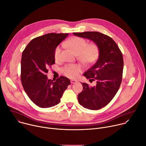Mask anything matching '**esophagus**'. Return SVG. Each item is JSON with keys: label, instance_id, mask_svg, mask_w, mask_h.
Here are the masks:
<instances>
[{"label": "esophagus", "instance_id": "1", "mask_svg": "<svg viewBox=\"0 0 146 146\" xmlns=\"http://www.w3.org/2000/svg\"><path fill=\"white\" fill-rule=\"evenodd\" d=\"M77 81L76 80H71V83L72 84H74V83L77 82Z\"/></svg>", "mask_w": 146, "mask_h": 146}]
</instances>
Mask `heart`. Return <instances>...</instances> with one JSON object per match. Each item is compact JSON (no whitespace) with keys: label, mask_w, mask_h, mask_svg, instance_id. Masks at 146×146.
<instances>
[{"label":"heart","mask_w":146,"mask_h":146,"mask_svg":"<svg viewBox=\"0 0 146 146\" xmlns=\"http://www.w3.org/2000/svg\"><path fill=\"white\" fill-rule=\"evenodd\" d=\"M87 41L83 38L79 37H73L69 40L65 41L62 46L72 50L74 54L78 55V59L84 65H90L97 59L99 49L95 43L87 44ZM61 50L59 47H57L54 51V59L58 61L60 56ZM62 72L66 76L71 77H77L81 72V68L78 65H68L62 69Z\"/></svg>","instance_id":"obj_1"}]
</instances>
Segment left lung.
I'll return each mask as SVG.
<instances>
[{
	"instance_id": "8db88e82",
	"label": "left lung",
	"mask_w": 146,
	"mask_h": 146,
	"mask_svg": "<svg viewBox=\"0 0 146 146\" xmlns=\"http://www.w3.org/2000/svg\"><path fill=\"white\" fill-rule=\"evenodd\" d=\"M74 35L92 40L99 49V58L84 75L96 85L81 83L83 90L78 95L79 103L90 110H99L113 99L120 87L123 68L121 51L110 37L98 32L73 33Z\"/></svg>"
}]
</instances>
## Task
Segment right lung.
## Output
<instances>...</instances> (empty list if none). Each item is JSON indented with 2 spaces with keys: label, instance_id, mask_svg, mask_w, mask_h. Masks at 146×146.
<instances>
[{
  "label": "right lung",
  "instance_id": "obj_1",
  "mask_svg": "<svg viewBox=\"0 0 146 146\" xmlns=\"http://www.w3.org/2000/svg\"><path fill=\"white\" fill-rule=\"evenodd\" d=\"M69 33H47L32 40L22 54L21 79L30 99L41 108L54 106L59 103L70 80L60 76L48 79L46 73L55 64L54 51Z\"/></svg>",
  "mask_w": 146,
  "mask_h": 146
}]
</instances>
